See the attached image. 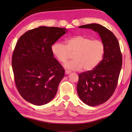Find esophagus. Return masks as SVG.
Masks as SVG:
<instances>
[{"instance_id":"34e87169","label":"esophagus","mask_w":132,"mask_h":132,"mask_svg":"<svg viewBox=\"0 0 132 132\" xmlns=\"http://www.w3.org/2000/svg\"><path fill=\"white\" fill-rule=\"evenodd\" d=\"M71 72V71H69V70H65V74H66V75H68V74H69Z\"/></svg>"}]
</instances>
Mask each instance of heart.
I'll return each instance as SVG.
<instances>
[{"mask_svg": "<svg viewBox=\"0 0 132 132\" xmlns=\"http://www.w3.org/2000/svg\"><path fill=\"white\" fill-rule=\"evenodd\" d=\"M66 45L56 42L51 47L52 54L61 63L69 58L70 53H74L73 60L67 62L64 67L71 70L79 71L83 68L85 71L95 69L102 60L105 52V45L99 40L76 36L66 41Z\"/></svg>", "mask_w": 132, "mask_h": 132, "instance_id": "1", "label": "heart"}]
</instances>
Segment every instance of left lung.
<instances>
[{
    "label": "left lung",
    "mask_w": 132,
    "mask_h": 132,
    "mask_svg": "<svg viewBox=\"0 0 132 132\" xmlns=\"http://www.w3.org/2000/svg\"><path fill=\"white\" fill-rule=\"evenodd\" d=\"M99 33L105 45L103 60L94 70L79 76L77 92L80 100L89 106H97L106 102L113 95L118 82L122 66V55L116 36L105 27L98 24L79 26Z\"/></svg>",
    "instance_id": "left-lung-1"
}]
</instances>
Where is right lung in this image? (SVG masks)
Returning a JSON list of instances; mask_svg holds the SVG:
<instances>
[{
	"mask_svg": "<svg viewBox=\"0 0 132 132\" xmlns=\"http://www.w3.org/2000/svg\"><path fill=\"white\" fill-rule=\"evenodd\" d=\"M68 31L41 26L19 38L13 50L12 66L17 89L27 102L42 105L52 100L64 77V70L53 57L51 47Z\"/></svg>",
	"mask_w": 132,
	"mask_h": 132,
	"instance_id": "right-lung-1",
	"label": "right lung"
}]
</instances>
